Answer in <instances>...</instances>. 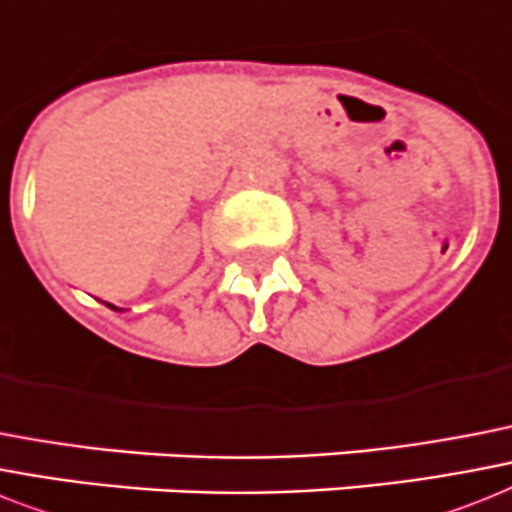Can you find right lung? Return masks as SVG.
Masks as SVG:
<instances>
[{
  "mask_svg": "<svg viewBox=\"0 0 512 512\" xmlns=\"http://www.w3.org/2000/svg\"><path fill=\"white\" fill-rule=\"evenodd\" d=\"M107 307H112V310H118V307H115V305H107Z\"/></svg>",
  "mask_w": 512,
  "mask_h": 512,
  "instance_id": "obj_1",
  "label": "right lung"
}]
</instances>
